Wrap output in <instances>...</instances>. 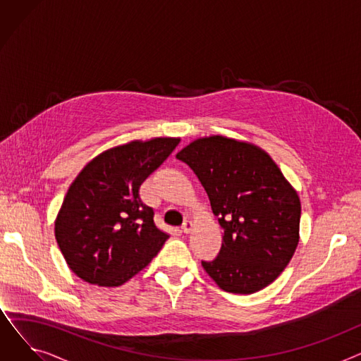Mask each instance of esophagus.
<instances>
[{
    "instance_id": "1",
    "label": "esophagus",
    "mask_w": 361,
    "mask_h": 361,
    "mask_svg": "<svg viewBox=\"0 0 361 361\" xmlns=\"http://www.w3.org/2000/svg\"><path fill=\"white\" fill-rule=\"evenodd\" d=\"M193 230V222L192 221H185L184 224H183V226H181V231L184 233V234H188Z\"/></svg>"
}]
</instances>
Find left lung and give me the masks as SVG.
Listing matches in <instances>:
<instances>
[{
    "label": "left lung",
    "instance_id": "left-lung-1",
    "mask_svg": "<svg viewBox=\"0 0 361 361\" xmlns=\"http://www.w3.org/2000/svg\"><path fill=\"white\" fill-rule=\"evenodd\" d=\"M177 159L195 171L224 231L218 257L202 262L206 274L226 293L268 287L298 245L301 203L294 187L263 149L230 137L196 139Z\"/></svg>",
    "mask_w": 361,
    "mask_h": 361
}]
</instances>
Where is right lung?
Instances as JSON below:
<instances>
[{
  "label": "right lung",
  "mask_w": 361,
  "mask_h": 361,
  "mask_svg": "<svg viewBox=\"0 0 361 361\" xmlns=\"http://www.w3.org/2000/svg\"><path fill=\"white\" fill-rule=\"evenodd\" d=\"M178 143V137H155L111 147L71 183L55 238L79 278L99 287L123 286L162 249L169 235L155 225L139 188Z\"/></svg>",
  "instance_id": "add662e5"
}]
</instances>
